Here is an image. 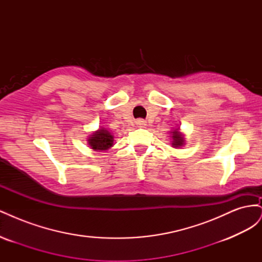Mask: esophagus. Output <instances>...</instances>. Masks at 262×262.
<instances>
[{
    "instance_id": "obj_1",
    "label": "esophagus",
    "mask_w": 262,
    "mask_h": 262,
    "mask_svg": "<svg viewBox=\"0 0 262 262\" xmlns=\"http://www.w3.org/2000/svg\"><path fill=\"white\" fill-rule=\"evenodd\" d=\"M137 125L140 126V128H144V126H146V122L144 120H138Z\"/></svg>"
}]
</instances>
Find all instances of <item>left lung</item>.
<instances>
[{"instance_id":"left-lung-1","label":"left lung","mask_w":262,"mask_h":262,"mask_svg":"<svg viewBox=\"0 0 262 262\" xmlns=\"http://www.w3.org/2000/svg\"><path fill=\"white\" fill-rule=\"evenodd\" d=\"M170 138H171V146L175 148H180L186 144L185 134L180 131L179 128L170 131Z\"/></svg>"}]
</instances>
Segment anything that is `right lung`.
<instances>
[{"label": "right lung", "mask_w": 262, "mask_h": 262, "mask_svg": "<svg viewBox=\"0 0 262 262\" xmlns=\"http://www.w3.org/2000/svg\"><path fill=\"white\" fill-rule=\"evenodd\" d=\"M87 143L94 150H108L114 145V136L109 130L100 126L87 138Z\"/></svg>", "instance_id": "obj_1"}]
</instances>
